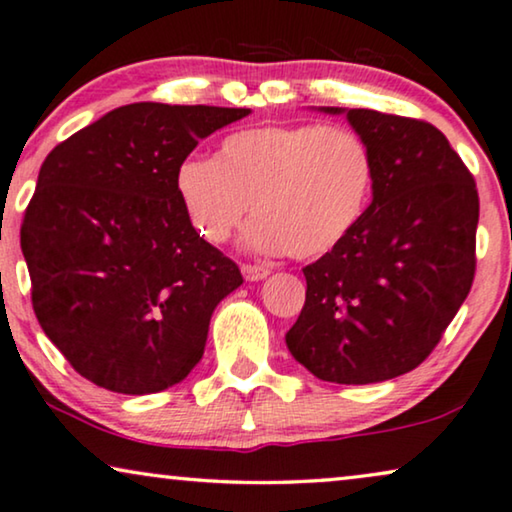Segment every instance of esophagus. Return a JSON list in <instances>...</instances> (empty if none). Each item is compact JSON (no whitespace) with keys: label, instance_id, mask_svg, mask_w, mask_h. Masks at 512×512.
Wrapping results in <instances>:
<instances>
[{"label":"esophagus","instance_id":"esophagus-1","mask_svg":"<svg viewBox=\"0 0 512 512\" xmlns=\"http://www.w3.org/2000/svg\"><path fill=\"white\" fill-rule=\"evenodd\" d=\"M241 271L245 281H264L271 274V269L264 267V264H243Z\"/></svg>","mask_w":512,"mask_h":512}]
</instances>
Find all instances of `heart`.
Masks as SVG:
<instances>
[{"label": "heart", "mask_w": 512, "mask_h": 512, "mask_svg": "<svg viewBox=\"0 0 512 512\" xmlns=\"http://www.w3.org/2000/svg\"><path fill=\"white\" fill-rule=\"evenodd\" d=\"M175 185L189 222L206 241H229L252 203L257 217L245 229L250 248L316 260L363 222L374 156L346 126H252L229 133L215 159L182 161Z\"/></svg>", "instance_id": "1"}]
</instances>
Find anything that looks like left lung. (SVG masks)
<instances>
[{
    "mask_svg": "<svg viewBox=\"0 0 512 512\" xmlns=\"http://www.w3.org/2000/svg\"><path fill=\"white\" fill-rule=\"evenodd\" d=\"M346 117L372 149V203L337 250L302 269L306 302L285 344L313 377L374 384L424 363L468 297L480 199L433 124L374 109Z\"/></svg>",
    "mask_w": 512,
    "mask_h": 512,
    "instance_id": "obj_1",
    "label": "left lung"
}]
</instances>
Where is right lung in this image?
<instances>
[{
  "label": "right lung",
  "mask_w": 512,
  "mask_h": 512,
  "mask_svg": "<svg viewBox=\"0 0 512 512\" xmlns=\"http://www.w3.org/2000/svg\"><path fill=\"white\" fill-rule=\"evenodd\" d=\"M245 107L133 102L51 149L20 227L32 309L74 370L114 393L177 384L215 306L243 283L203 241L175 175Z\"/></svg>",
  "instance_id": "right-lung-1"
}]
</instances>
